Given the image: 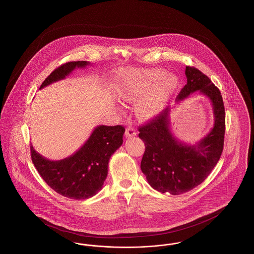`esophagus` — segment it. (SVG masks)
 <instances>
[{
    "label": "esophagus",
    "mask_w": 254,
    "mask_h": 254,
    "mask_svg": "<svg viewBox=\"0 0 254 254\" xmlns=\"http://www.w3.org/2000/svg\"><path fill=\"white\" fill-rule=\"evenodd\" d=\"M136 134H137V132H136L134 127H127V128L126 129V132H125V135H126L127 138L133 137V136H135Z\"/></svg>",
    "instance_id": "1"
}]
</instances>
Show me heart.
<instances>
[{"label": "heart", "mask_w": 254, "mask_h": 254, "mask_svg": "<svg viewBox=\"0 0 254 254\" xmlns=\"http://www.w3.org/2000/svg\"><path fill=\"white\" fill-rule=\"evenodd\" d=\"M178 87V77L172 73L166 74L164 70H136L123 73L116 92L124 101L136 102L138 116L149 120L165 110Z\"/></svg>", "instance_id": "1"}]
</instances>
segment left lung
Returning a JSON list of instances; mask_svg holds the SVG:
<instances>
[{"instance_id":"left-lung-1","label":"left lung","mask_w":254,"mask_h":254,"mask_svg":"<svg viewBox=\"0 0 254 254\" xmlns=\"http://www.w3.org/2000/svg\"><path fill=\"white\" fill-rule=\"evenodd\" d=\"M185 75L187 84L176 102L199 91L212 102L213 127L194 145L181 142L170 130L169 107L139 127V137L145 145L141 169L150 186L161 193L181 194L192 190L210 175L223 151L225 109L221 92L194 67L186 66Z\"/></svg>"}]
</instances>
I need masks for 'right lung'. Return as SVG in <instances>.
<instances>
[{
	"label": "right lung",
	"mask_w": 254,
	"mask_h": 254,
	"mask_svg": "<svg viewBox=\"0 0 254 254\" xmlns=\"http://www.w3.org/2000/svg\"><path fill=\"white\" fill-rule=\"evenodd\" d=\"M88 61L62 64L42 82L40 90L68 76L76 68H85ZM122 126H98L81 147L70 157L50 161L30 145L31 158L43 181L54 191L71 199H87L98 193L108 176L109 161L123 143Z\"/></svg>",
	"instance_id": "add662e5"
}]
</instances>
